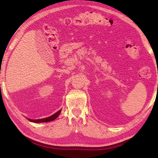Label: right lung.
Listing matches in <instances>:
<instances>
[{
  "label": "right lung",
  "instance_id": "right-lung-1",
  "mask_svg": "<svg viewBox=\"0 0 158 158\" xmlns=\"http://www.w3.org/2000/svg\"><path fill=\"white\" fill-rule=\"evenodd\" d=\"M61 110H59L57 111L56 113L54 114L52 116H51L49 117H47L44 118H42V119H37V120H32V119H29L28 118V121H30L31 122L33 123H45V122H49V121H52L53 120H55L56 118L58 116V115L60 114Z\"/></svg>",
  "mask_w": 158,
  "mask_h": 158
}]
</instances>
